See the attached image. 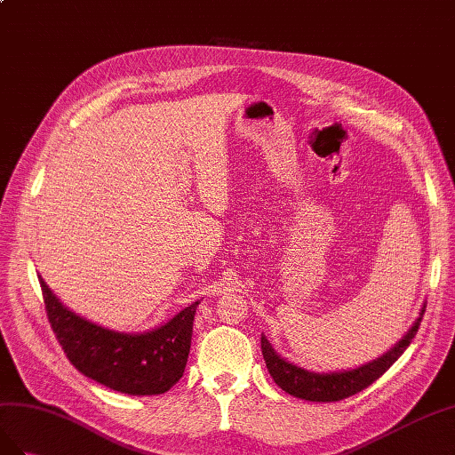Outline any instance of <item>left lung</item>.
Returning a JSON list of instances; mask_svg holds the SVG:
<instances>
[{"mask_svg": "<svg viewBox=\"0 0 455 455\" xmlns=\"http://www.w3.org/2000/svg\"><path fill=\"white\" fill-rule=\"evenodd\" d=\"M423 315L425 310H421V315L418 322L411 326V330L381 358L373 360L370 364H364L356 370L339 371V373H313V371L297 368L290 364V362L280 358L275 353L272 345L265 339V337H261V348H263V356L267 362L268 373L272 375V379H275V383L282 388V391H285L295 398H303L310 402H337V400L348 398L360 391H364L366 387H370L375 379H379L381 375L395 364V362L402 356V353L410 347L415 333H418Z\"/></svg>", "mask_w": 455, "mask_h": 455, "instance_id": "1", "label": "left lung"}]
</instances>
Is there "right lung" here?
Masks as SVG:
<instances>
[{"label": "right lung", "instance_id": "add662e5", "mask_svg": "<svg viewBox=\"0 0 455 455\" xmlns=\"http://www.w3.org/2000/svg\"><path fill=\"white\" fill-rule=\"evenodd\" d=\"M37 278L57 341L76 370L89 379L118 393L152 396L170 391L183 378L198 301L158 330L129 335L76 316L59 303L44 278Z\"/></svg>", "mask_w": 455, "mask_h": 455}]
</instances>
